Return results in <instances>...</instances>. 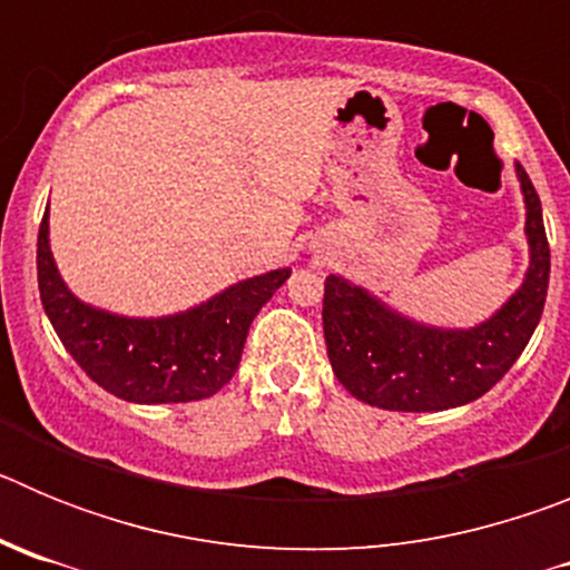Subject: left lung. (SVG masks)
<instances>
[{
  "label": "left lung",
  "mask_w": 570,
  "mask_h": 570,
  "mask_svg": "<svg viewBox=\"0 0 570 570\" xmlns=\"http://www.w3.org/2000/svg\"><path fill=\"white\" fill-rule=\"evenodd\" d=\"M525 194L531 245L522 288L471 331L425 328L331 274L322 299V328L336 380L367 405L385 411H445L480 400L520 360L546 308L551 250L540 196L517 165Z\"/></svg>",
  "instance_id": "8db88e82"
}]
</instances>
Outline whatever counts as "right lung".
Masks as SVG:
<instances>
[{
  "instance_id": "add662e5",
  "label": "right lung",
  "mask_w": 570,
  "mask_h": 570,
  "mask_svg": "<svg viewBox=\"0 0 570 570\" xmlns=\"http://www.w3.org/2000/svg\"><path fill=\"white\" fill-rule=\"evenodd\" d=\"M39 296L50 325L90 380L119 400L194 402L228 385L259 308L274 296L291 268L271 271L185 314L128 320L97 311L65 288L48 245V210L37 239Z\"/></svg>"
}]
</instances>
